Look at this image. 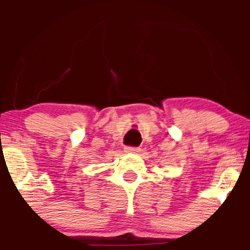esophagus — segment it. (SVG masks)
Here are the masks:
<instances>
[{
	"label": "esophagus",
	"mask_w": 250,
	"mask_h": 250,
	"mask_svg": "<svg viewBox=\"0 0 250 250\" xmlns=\"http://www.w3.org/2000/svg\"><path fill=\"white\" fill-rule=\"evenodd\" d=\"M125 152H133V153H137L139 152L140 148L139 147H133V146H127V147L125 148Z\"/></svg>",
	"instance_id": "obj_1"
}]
</instances>
